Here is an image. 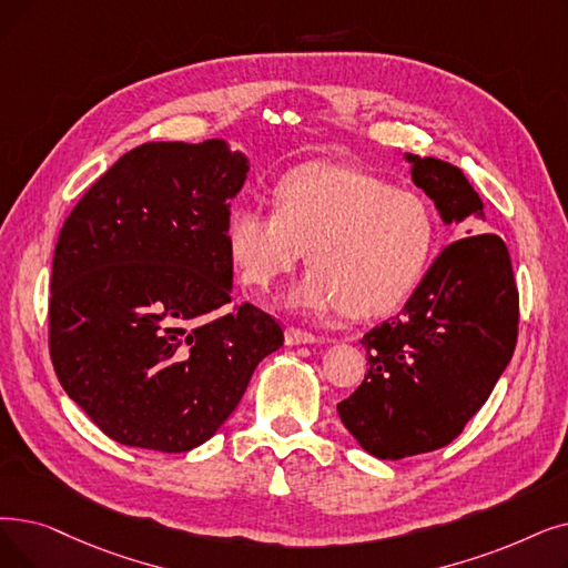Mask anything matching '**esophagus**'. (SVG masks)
Returning <instances> with one entry per match:
<instances>
[{"instance_id": "esophagus-1", "label": "esophagus", "mask_w": 568, "mask_h": 568, "mask_svg": "<svg viewBox=\"0 0 568 568\" xmlns=\"http://www.w3.org/2000/svg\"><path fill=\"white\" fill-rule=\"evenodd\" d=\"M285 343L287 345H306V343H320V336L297 329V327H287L285 329Z\"/></svg>"}]
</instances>
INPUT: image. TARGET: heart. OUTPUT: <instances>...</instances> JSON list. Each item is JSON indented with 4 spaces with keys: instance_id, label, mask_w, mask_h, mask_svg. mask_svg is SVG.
<instances>
[{
    "instance_id": "heart-1",
    "label": "heart",
    "mask_w": 568,
    "mask_h": 568,
    "mask_svg": "<svg viewBox=\"0 0 568 568\" xmlns=\"http://www.w3.org/2000/svg\"><path fill=\"white\" fill-rule=\"evenodd\" d=\"M276 209L239 204L227 217V251L243 283L271 290L308 248L313 264L285 304L325 315H381L420 281L436 223L420 194L336 162L290 169Z\"/></svg>"
}]
</instances>
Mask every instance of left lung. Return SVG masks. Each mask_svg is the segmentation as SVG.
<instances>
[{"instance_id":"1","label":"left lung","mask_w":568,"mask_h":568,"mask_svg":"<svg viewBox=\"0 0 568 568\" xmlns=\"http://www.w3.org/2000/svg\"><path fill=\"white\" fill-rule=\"evenodd\" d=\"M404 160L443 223L485 220L483 200L459 166L410 153ZM517 302L510 255L497 234L450 243L402 313L359 341L368 372L336 406L345 429L378 459L448 446L506 372L517 341Z\"/></svg>"}]
</instances>
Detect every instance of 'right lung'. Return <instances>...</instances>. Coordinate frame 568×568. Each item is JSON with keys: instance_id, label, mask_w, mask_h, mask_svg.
I'll return each mask as SVG.
<instances>
[{"instance_id": "1", "label": "right lung", "mask_w": 568, "mask_h": 568, "mask_svg": "<svg viewBox=\"0 0 568 568\" xmlns=\"http://www.w3.org/2000/svg\"><path fill=\"white\" fill-rule=\"evenodd\" d=\"M248 171L223 139L151 141L122 155L64 220L51 359L69 399L122 446H202L283 345L264 311H227V217Z\"/></svg>"}]
</instances>
